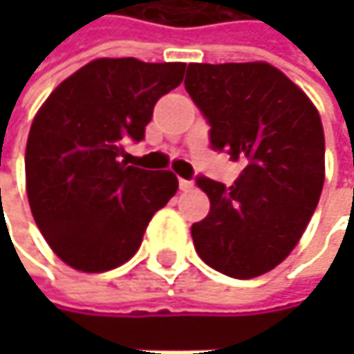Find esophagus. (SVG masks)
<instances>
[{
  "mask_svg": "<svg viewBox=\"0 0 354 354\" xmlns=\"http://www.w3.org/2000/svg\"><path fill=\"white\" fill-rule=\"evenodd\" d=\"M178 184H180V190H190V188L194 186V184H192V180H184V178H180V182H178Z\"/></svg>",
  "mask_w": 354,
  "mask_h": 354,
  "instance_id": "obj_1",
  "label": "esophagus"
}]
</instances>
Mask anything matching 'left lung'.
Returning a JSON list of instances; mask_svg holds the SVG:
<instances>
[{
  "mask_svg": "<svg viewBox=\"0 0 354 354\" xmlns=\"http://www.w3.org/2000/svg\"><path fill=\"white\" fill-rule=\"evenodd\" d=\"M184 88L211 124L215 151L246 162L227 188L198 176L209 215L190 227L198 256L234 279L281 264L304 236L324 186L316 106L283 71L254 63H190Z\"/></svg>",
  "mask_w": 354,
  "mask_h": 354,
  "instance_id": "1",
  "label": "left lung"
}]
</instances>
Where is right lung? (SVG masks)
<instances>
[{
	"instance_id": "obj_1",
	"label": "right lung",
	"mask_w": 354,
	"mask_h": 354,
	"mask_svg": "<svg viewBox=\"0 0 354 354\" xmlns=\"http://www.w3.org/2000/svg\"><path fill=\"white\" fill-rule=\"evenodd\" d=\"M186 63L96 59L61 82L36 112L26 143V192L53 252L84 272L124 264L178 190L170 170L129 166L156 102L180 86Z\"/></svg>"
}]
</instances>
